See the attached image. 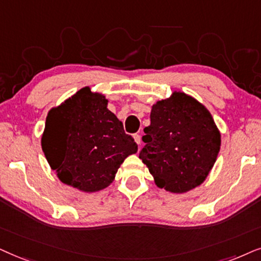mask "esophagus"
Here are the masks:
<instances>
[{
  "label": "esophagus",
  "mask_w": 261,
  "mask_h": 261,
  "mask_svg": "<svg viewBox=\"0 0 261 261\" xmlns=\"http://www.w3.org/2000/svg\"><path fill=\"white\" fill-rule=\"evenodd\" d=\"M134 138H135V142H136V143L140 145L141 144V136L138 134H135L134 135Z\"/></svg>",
  "instance_id": "obj_1"
}]
</instances>
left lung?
I'll use <instances>...</instances> for the list:
<instances>
[{
    "mask_svg": "<svg viewBox=\"0 0 261 261\" xmlns=\"http://www.w3.org/2000/svg\"><path fill=\"white\" fill-rule=\"evenodd\" d=\"M140 159L160 189L185 193L199 186L216 162L221 134L206 107L174 92L152 105Z\"/></svg>",
    "mask_w": 261,
    "mask_h": 261,
    "instance_id": "8db88e82",
    "label": "left lung"
}]
</instances>
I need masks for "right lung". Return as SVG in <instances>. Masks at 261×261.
<instances>
[{
  "label": "right lung",
  "mask_w": 261,
  "mask_h": 261,
  "mask_svg": "<svg viewBox=\"0 0 261 261\" xmlns=\"http://www.w3.org/2000/svg\"><path fill=\"white\" fill-rule=\"evenodd\" d=\"M107 99L89 87L47 113L41 148L63 184L83 192L106 189L124 160L138 147Z\"/></svg>",
  "instance_id": "obj_1"
}]
</instances>
